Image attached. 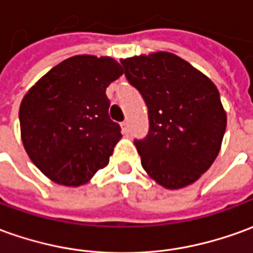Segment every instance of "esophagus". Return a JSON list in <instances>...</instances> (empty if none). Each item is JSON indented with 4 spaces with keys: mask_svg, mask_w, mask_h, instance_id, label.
Here are the masks:
<instances>
[{
    "mask_svg": "<svg viewBox=\"0 0 253 253\" xmlns=\"http://www.w3.org/2000/svg\"><path fill=\"white\" fill-rule=\"evenodd\" d=\"M121 128H123V130L126 133L128 130H129V126H128V121H123L121 123Z\"/></svg>",
    "mask_w": 253,
    "mask_h": 253,
    "instance_id": "34e87169",
    "label": "esophagus"
}]
</instances>
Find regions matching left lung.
<instances>
[{
  "label": "left lung",
  "mask_w": 253,
  "mask_h": 253,
  "mask_svg": "<svg viewBox=\"0 0 253 253\" xmlns=\"http://www.w3.org/2000/svg\"><path fill=\"white\" fill-rule=\"evenodd\" d=\"M121 64L147 106L149 132L133 142L142 167L167 189L194 183L219 154L227 124L215 84L168 52Z\"/></svg>",
  "instance_id": "left-lung-1"
}]
</instances>
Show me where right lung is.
I'll list each match as a JSON object with an SVG mask.
<instances>
[{
  "instance_id": "obj_1",
  "label": "right lung",
  "mask_w": 253,
  "mask_h": 253,
  "mask_svg": "<svg viewBox=\"0 0 253 253\" xmlns=\"http://www.w3.org/2000/svg\"><path fill=\"white\" fill-rule=\"evenodd\" d=\"M123 67L111 57L80 55L50 69L22 100L24 149L50 180L81 186L109 164L121 126L109 116L106 88Z\"/></svg>"
}]
</instances>
